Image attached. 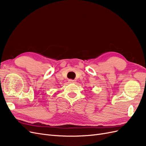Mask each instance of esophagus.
<instances>
[{"mask_svg": "<svg viewBox=\"0 0 146 146\" xmlns=\"http://www.w3.org/2000/svg\"><path fill=\"white\" fill-rule=\"evenodd\" d=\"M76 82V80H69V83H75Z\"/></svg>", "mask_w": 146, "mask_h": 146, "instance_id": "34e87169", "label": "esophagus"}]
</instances>
